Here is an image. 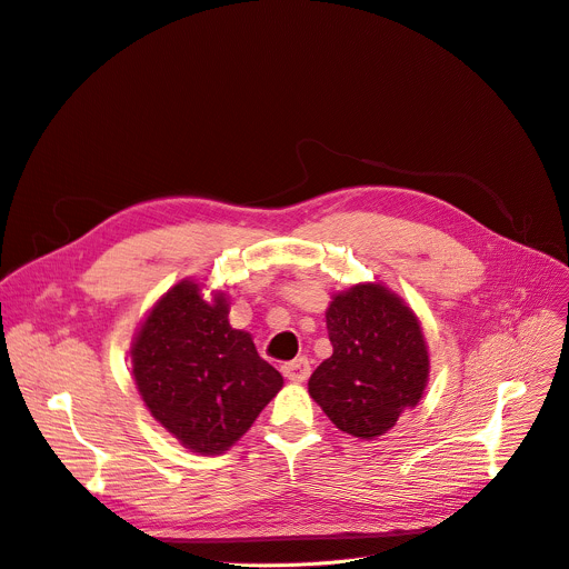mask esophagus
<instances>
[{
  "label": "esophagus",
  "instance_id": "1",
  "mask_svg": "<svg viewBox=\"0 0 569 569\" xmlns=\"http://www.w3.org/2000/svg\"><path fill=\"white\" fill-rule=\"evenodd\" d=\"M282 373L291 382H305L310 378V362L308 358H296L282 367Z\"/></svg>",
  "mask_w": 569,
  "mask_h": 569
}]
</instances>
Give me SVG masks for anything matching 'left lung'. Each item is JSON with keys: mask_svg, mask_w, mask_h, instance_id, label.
I'll list each match as a JSON object with an SVG mask.
<instances>
[{"mask_svg": "<svg viewBox=\"0 0 569 569\" xmlns=\"http://www.w3.org/2000/svg\"><path fill=\"white\" fill-rule=\"evenodd\" d=\"M332 356L308 382L310 397L343 432L376 440L417 408L430 360L421 323L382 282L332 293L326 310Z\"/></svg>", "mask_w": 569, "mask_h": 569, "instance_id": "left-lung-1", "label": "left lung"}]
</instances>
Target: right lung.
<instances>
[{"label":"right lung","instance_id":"obj_1","mask_svg":"<svg viewBox=\"0 0 569 569\" xmlns=\"http://www.w3.org/2000/svg\"><path fill=\"white\" fill-rule=\"evenodd\" d=\"M228 315L226 291L204 296L184 278L148 310L129 348L146 408L198 456L230 451L284 385Z\"/></svg>","mask_w":569,"mask_h":569}]
</instances>
